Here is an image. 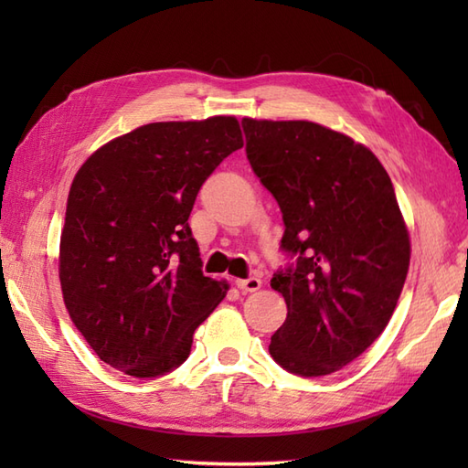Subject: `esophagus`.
<instances>
[{
	"instance_id": "obj_1",
	"label": "esophagus",
	"mask_w": 468,
	"mask_h": 468,
	"mask_svg": "<svg viewBox=\"0 0 468 468\" xmlns=\"http://www.w3.org/2000/svg\"><path fill=\"white\" fill-rule=\"evenodd\" d=\"M235 285L245 293L247 292H257L261 287V280H260V277H247V280H237Z\"/></svg>"
}]
</instances>
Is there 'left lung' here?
<instances>
[{
  "instance_id": "obj_1",
  "label": "left lung",
  "mask_w": 468,
  "mask_h": 468,
  "mask_svg": "<svg viewBox=\"0 0 468 468\" xmlns=\"http://www.w3.org/2000/svg\"><path fill=\"white\" fill-rule=\"evenodd\" d=\"M253 173L283 213L273 273L287 317L270 354L297 376L354 362L390 322L410 265V239L390 176L370 148L307 121L243 118Z\"/></svg>"
}]
</instances>
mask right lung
<instances>
[{
	"instance_id": "right-lung-1",
	"label": "right lung",
	"mask_w": 468,
	"mask_h": 468,
	"mask_svg": "<svg viewBox=\"0 0 468 468\" xmlns=\"http://www.w3.org/2000/svg\"><path fill=\"white\" fill-rule=\"evenodd\" d=\"M241 146L235 116L153 122L106 143L76 173L59 283L78 332L108 366L156 378L191 354L229 285L203 275L188 215L207 176Z\"/></svg>"
}]
</instances>
